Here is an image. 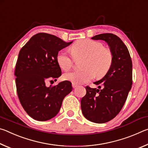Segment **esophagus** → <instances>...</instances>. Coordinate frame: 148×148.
I'll return each instance as SVG.
<instances>
[{"mask_svg": "<svg viewBox=\"0 0 148 148\" xmlns=\"http://www.w3.org/2000/svg\"><path fill=\"white\" fill-rule=\"evenodd\" d=\"M77 86H78V85L76 84H75V83H72V87H73V88H76V87H77Z\"/></svg>", "mask_w": 148, "mask_h": 148, "instance_id": "esophagus-1", "label": "esophagus"}]
</instances>
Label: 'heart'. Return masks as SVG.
I'll use <instances>...</instances> for the list:
<instances>
[{"mask_svg":"<svg viewBox=\"0 0 148 148\" xmlns=\"http://www.w3.org/2000/svg\"><path fill=\"white\" fill-rule=\"evenodd\" d=\"M71 50L76 59L86 57L82 64V71L68 72L63 75L66 80L75 84H85L91 81L96 76L102 78L106 75L113 64L114 55L112 50L104 47L101 42L91 39L77 40L72 45ZM56 60L59 66L64 71H69L74 66L75 59L65 50L57 54Z\"/></svg>","mask_w":148,"mask_h":148,"instance_id":"1","label":"heart"}]
</instances>
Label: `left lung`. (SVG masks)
Returning <instances> with one entry per match:
<instances>
[{
    "label": "left lung",
    "instance_id": "1",
    "mask_svg": "<svg viewBox=\"0 0 148 148\" xmlns=\"http://www.w3.org/2000/svg\"><path fill=\"white\" fill-rule=\"evenodd\" d=\"M91 38L106 41L114 61L103 78L94 83L99 89L86 87L87 92L81 100V108L89 121L104 123L114 119L126 102L132 84V63L127 46L116 34L104 33Z\"/></svg>",
    "mask_w": 148,
    "mask_h": 148
}]
</instances>
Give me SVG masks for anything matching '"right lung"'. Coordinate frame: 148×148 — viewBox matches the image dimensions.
Returning <instances> with one entry per match:
<instances>
[{
    "label": "right lung",
    "instance_id": "1",
    "mask_svg": "<svg viewBox=\"0 0 148 148\" xmlns=\"http://www.w3.org/2000/svg\"><path fill=\"white\" fill-rule=\"evenodd\" d=\"M72 42L40 32L19 51L14 72L17 96L27 114L35 120L47 121L56 116L64 98L72 91L71 82L67 80L56 86L46 84L61 76L57 54Z\"/></svg>",
    "mask_w": 148,
    "mask_h": 148
}]
</instances>
